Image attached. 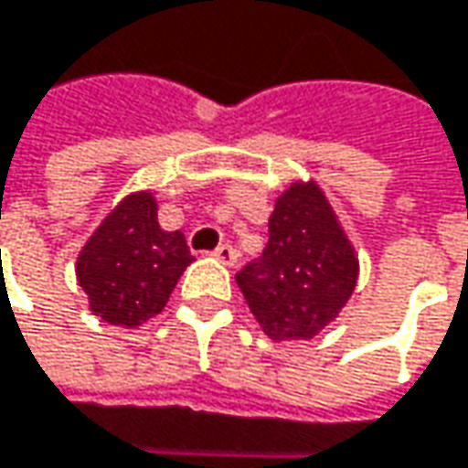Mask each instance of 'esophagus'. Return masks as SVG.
Masks as SVG:
<instances>
[{"instance_id":"esophagus-1","label":"esophagus","mask_w":468,"mask_h":468,"mask_svg":"<svg viewBox=\"0 0 468 468\" xmlns=\"http://www.w3.org/2000/svg\"><path fill=\"white\" fill-rule=\"evenodd\" d=\"M214 257H217L222 265H228V268H233L235 262H238V251H235L230 243H219V246L214 249Z\"/></svg>"}]
</instances>
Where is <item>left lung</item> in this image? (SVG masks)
<instances>
[{
    "instance_id": "left-lung-1",
    "label": "left lung",
    "mask_w": 468,
    "mask_h": 468,
    "mask_svg": "<svg viewBox=\"0 0 468 468\" xmlns=\"http://www.w3.org/2000/svg\"><path fill=\"white\" fill-rule=\"evenodd\" d=\"M359 278V260L324 192L292 185L276 200L268 246L235 281L273 340H311L337 319Z\"/></svg>"
}]
</instances>
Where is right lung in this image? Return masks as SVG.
<instances>
[{"mask_svg": "<svg viewBox=\"0 0 468 468\" xmlns=\"http://www.w3.org/2000/svg\"><path fill=\"white\" fill-rule=\"evenodd\" d=\"M190 262L185 233L160 230L152 192H136L82 246L77 281L93 316L117 326H139L165 308Z\"/></svg>", "mask_w": 468, "mask_h": 468, "instance_id": "obj_1", "label": "right lung"}]
</instances>
